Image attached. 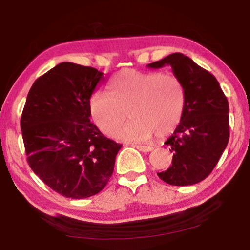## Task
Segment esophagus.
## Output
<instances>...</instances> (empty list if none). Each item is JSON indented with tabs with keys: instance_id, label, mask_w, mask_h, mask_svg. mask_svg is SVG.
Here are the masks:
<instances>
[{
	"instance_id": "esophagus-1",
	"label": "esophagus",
	"mask_w": 250,
	"mask_h": 250,
	"mask_svg": "<svg viewBox=\"0 0 250 250\" xmlns=\"http://www.w3.org/2000/svg\"><path fill=\"white\" fill-rule=\"evenodd\" d=\"M132 146L137 147V149H138L139 151H141V152H150V151H152V149H153V147H152V146H141V145H132Z\"/></svg>"
}]
</instances>
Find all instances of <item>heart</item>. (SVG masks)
<instances>
[{
	"mask_svg": "<svg viewBox=\"0 0 250 250\" xmlns=\"http://www.w3.org/2000/svg\"><path fill=\"white\" fill-rule=\"evenodd\" d=\"M109 89L110 94L96 90L90 96L89 111L101 132L113 133L119 140L145 142L154 133L166 137L183 116L184 87L173 74L124 70L110 82ZM126 111L131 120L120 127Z\"/></svg>",
	"mask_w": 250,
	"mask_h": 250,
	"instance_id": "b5f03b06",
	"label": "heart"
}]
</instances>
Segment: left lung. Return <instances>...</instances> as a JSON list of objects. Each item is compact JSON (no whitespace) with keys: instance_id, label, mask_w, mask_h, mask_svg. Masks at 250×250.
Listing matches in <instances>:
<instances>
[{"instance_id":"8db88e82","label":"left lung","mask_w":250,"mask_h":250,"mask_svg":"<svg viewBox=\"0 0 250 250\" xmlns=\"http://www.w3.org/2000/svg\"><path fill=\"white\" fill-rule=\"evenodd\" d=\"M171 66L185 91L180 125L166 145L173 153L172 166L158 173L170 185H193L205 180L216 167L229 140V105L217 79L191 58L174 53L147 65Z\"/></svg>"}]
</instances>
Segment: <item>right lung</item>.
I'll use <instances>...</instances> for the list:
<instances>
[{
	"label": "right lung",
	"instance_id": "add662e5",
	"mask_svg": "<svg viewBox=\"0 0 250 250\" xmlns=\"http://www.w3.org/2000/svg\"><path fill=\"white\" fill-rule=\"evenodd\" d=\"M103 79L92 67L61 62L36 79L27 95L21 118L27 162L65 197L98 194L122 146L90 122L89 98Z\"/></svg>",
	"mask_w": 250,
	"mask_h": 250
}]
</instances>
